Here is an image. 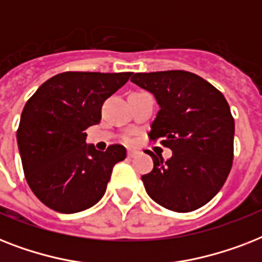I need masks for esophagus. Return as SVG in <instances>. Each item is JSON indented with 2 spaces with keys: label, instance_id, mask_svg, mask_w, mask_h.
Segmentation results:
<instances>
[{
  "label": "esophagus",
  "instance_id": "esophagus-1",
  "mask_svg": "<svg viewBox=\"0 0 262 262\" xmlns=\"http://www.w3.org/2000/svg\"><path fill=\"white\" fill-rule=\"evenodd\" d=\"M136 154H137V152H136L135 149H127V156H129V158H133Z\"/></svg>",
  "mask_w": 262,
  "mask_h": 262
}]
</instances>
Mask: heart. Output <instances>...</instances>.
Segmentation results:
<instances>
[{
  "label": "heart",
  "instance_id": "obj_1",
  "mask_svg": "<svg viewBox=\"0 0 262 262\" xmlns=\"http://www.w3.org/2000/svg\"><path fill=\"white\" fill-rule=\"evenodd\" d=\"M129 140H130V139H129V137H126V141H129Z\"/></svg>",
  "mask_w": 262,
  "mask_h": 262
}]
</instances>
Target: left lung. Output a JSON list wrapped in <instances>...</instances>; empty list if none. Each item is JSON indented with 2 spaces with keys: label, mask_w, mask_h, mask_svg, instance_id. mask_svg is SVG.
Here are the masks:
<instances>
[{
  "label": "left lung",
  "mask_w": 262,
  "mask_h": 262,
  "mask_svg": "<svg viewBox=\"0 0 262 262\" xmlns=\"http://www.w3.org/2000/svg\"><path fill=\"white\" fill-rule=\"evenodd\" d=\"M132 83L151 92L159 111L149 137L172 151L164 160L154 152L151 172L141 179L148 195L175 212H191L211 201L232 166L235 123L220 91L185 71L136 73Z\"/></svg>",
  "instance_id": "left-lung-1"
}]
</instances>
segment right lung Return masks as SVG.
<instances>
[{
  "mask_svg": "<svg viewBox=\"0 0 262 262\" xmlns=\"http://www.w3.org/2000/svg\"><path fill=\"white\" fill-rule=\"evenodd\" d=\"M132 72H63L28 99L17 129L23 170L34 194L59 213L85 211L106 191L122 145L106 152L87 144V130L100 122L103 102L125 85Z\"/></svg>",
  "mask_w": 262,
  "mask_h": 262,
  "instance_id": "add662e5",
  "label": "right lung"
}]
</instances>
